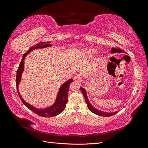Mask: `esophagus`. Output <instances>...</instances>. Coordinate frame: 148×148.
I'll return each instance as SVG.
<instances>
[{
    "instance_id": "obj_1",
    "label": "esophagus",
    "mask_w": 148,
    "mask_h": 148,
    "mask_svg": "<svg viewBox=\"0 0 148 148\" xmlns=\"http://www.w3.org/2000/svg\"><path fill=\"white\" fill-rule=\"evenodd\" d=\"M73 79H74V81L76 82H79L80 81H81V77H80V76L79 75H77L74 77Z\"/></svg>"
}]
</instances>
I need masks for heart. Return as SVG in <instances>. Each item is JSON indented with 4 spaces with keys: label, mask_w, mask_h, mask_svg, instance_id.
<instances>
[{
    "label": "heart",
    "mask_w": 148,
    "mask_h": 148,
    "mask_svg": "<svg viewBox=\"0 0 148 148\" xmlns=\"http://www.w3.org/2000/svg\"><path fill=\"white\" fill-rule=\"evenodd\" d=\"M95 51L93 49H91V48H87V49H84L83 50V52L84 53V54H86V56H90L91 55H92L94 53H95Z\"/></svg>",
    "instance_id": "obj_1"
}]
</instances>
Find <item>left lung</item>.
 Wrapping results in <instances>:
<instances>
[{
	"instance_id": "left-lung-1",
	"label": "left lung",
	"mask_w": 148,
	"mask_h": 148,
	"mask_svg": "<svg viewBox=\"0 0 148 148\" xmlns=\"http://www.w3.org/2000/svg\"><path fill=\"white\" fill-rule=\"evenodd\" d=\"M122 51H123L122 49H120L119 48H114L112 47L111 49V53H119V52H122ZM80 89H81V91L83 93V95L84 97V99L85 101H86V104L88 105V108L89 109V110H90L91 112H92V113L95 114L97 115H99V116H102V117H109V116H112V115H114L115 114H117L118 112V111L115 112H102L101 110H98L96 108H95L91 104L90 102H89V100H88V98L87 96V94H86V91L85 90L84 88H83L82 87L80 88Z\"/></svg>"
}]
</instances>
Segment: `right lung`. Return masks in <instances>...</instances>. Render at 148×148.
Returning a JSON list of instances; mask_svg holds the SVG:
<instances>
[{
    "mask_svg": "<svg viewBox=\"0 0 148 148\" xmlns=\"http://www.w3.org/2000/svg\"><path fill=\"white\" fill-rule=\"evenodd\" d=\"M50 46H52L51 44H50V42H42L36 44L34 46L30 47L29 50L23 54V58H22V60L20 62L18 69L17 70L16 78L17 92H18V94L20 99L21 100L22 102H23V104L27 107L29 110L33 111V112L43 117H54V116H56L57 115H59V114H60L65 109L66 104L67 101H68V93H69V86H70V84L73 82V79L72 78L70 79L69 80L66 81L62 85L61 87L60 88L59 92H58V95L54 104H53L52 106H51V107H47V108H45L44 109H39L38 108H36V107H34V106L30 105L27 102H26L23 99V98L21 97L20 92L18 91V84L21 82V75L24 70V60H25V57L27 56L31 51H33L34 49H41V48L47 47Z\"/></svg>",
    "mask_w": 148,
    "mask_h": 148,
    "instance_id": "add662e5",
    "label": "right lung"
}]
</instances>
